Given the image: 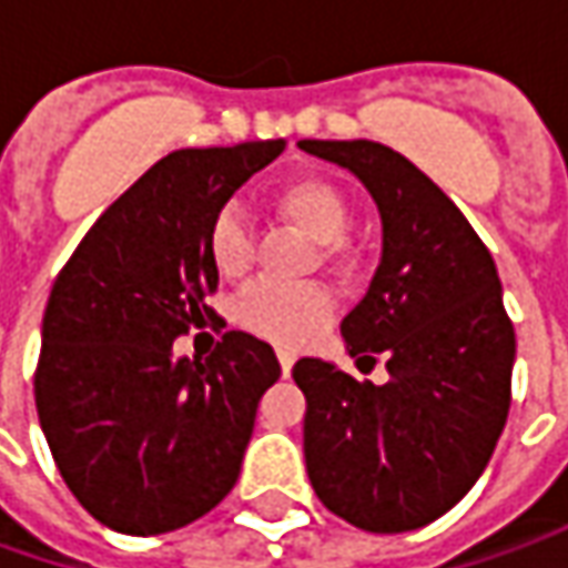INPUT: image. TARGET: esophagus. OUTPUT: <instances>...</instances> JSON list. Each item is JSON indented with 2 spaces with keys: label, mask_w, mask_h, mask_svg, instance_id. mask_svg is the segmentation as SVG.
I'll list each match as a JSON object with an SVG mask.
<instances>
[{
  "label": "esophagus",
  "mask_w": 568,
  "mask_h": 568,
  "mask_svg": "<svg viewBox=\"0 0 568 568\" xmlns=\"http://www.w3.org/2000/svg\"><path fill=\"white\" fill-rule=\"evenodd\" d=\"M277 363H281V373L284 376H291V369H294L296 354L294 351H287V347H277Z\"/></svg>",
  "instance_id": "esophagus-1"
}]
</instances>
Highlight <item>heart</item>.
<instances>
[{"instance_id": "b5f03b06", "label": "heart", "mask_w": 568, "mask_h": 568, "mask_svg": "<svg viewBox=\"0 0 568 568\" xmlns=\"http://www.w3.org/2000/svg\"><path fill=\"white\" fill-rule=\"evenodd\" d=\"M274 214L306 236L310 243L322 246V258L328 265H341L344 250L341 236L351 221V205L335 183L322 176H296L291 183L277 186L268 195ZM205 252L211 268L224 281H236L252 268V233L250 224L236 207H224L205 236ZM332 318V296L325 287H281V284H252L236 300V322L255 335L281 344H303L316 338Z\"/></svg>"}]
</instances>
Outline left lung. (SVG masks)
Segmentation results:
<instances>
[{
  "label": "left lung",
  "instance_id": "obj_1",
  "mask_svg": "<svg viewBox=\"0 0 568 568\" xmlns=\"http://www.w3.org/2000/svg\"><path fill=\"white\" fill-rule=\"evenodd\" d=\"M300 148L351 170L379 207V268L341 335L357 366L382 357L388 369L373 385L332 361H296L306 474L344 521L414 531L477 484L509 417L515 328L503 284L468 217L404 154L366 139Z\"/></svg>",
  "mask_w": 568,
  "mask_h": 568
}]
</instances>
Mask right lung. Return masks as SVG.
Masks as SVG:
<instances>
[{
	"mask_svg": "<svg viewBox=\"0 0 568 568\" xmlns=\"http://www.w3.org/2000/svg\"><path fill=\"white\" fill-rule=\"evenodd\" d=\"M281 151L284 139L166 154L100 214L55 277L37 417L69 490L120 535L176 531L240 477L281 363L246 332H227L205 361L176 357L173 341L214 316L211 221Z\"/></svg>",
	"mask_w": 568,
	"mask_h": 568,
	"instance_id": "1",
	"label": "right lung"
}]
</instances>
